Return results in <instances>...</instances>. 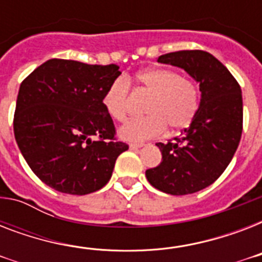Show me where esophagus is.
<instances>
[{
  "label": "esophagus",
  "instance_id": "34e87169",
  "mask_svg": "<svg viewBox=\"0 0 262 262\" xmlns=\"http://www.w3.org/2000/svg\"><path fill=\"white\" fill-rule=\"evenodd\" d=\"M141 147H144L143 143H132L130 144L132 149H137V148H141Z\"/></svg>",
  "mask_w": 262,
  "mask_h": 262
}]
</instances>
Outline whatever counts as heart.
Instances as JSON below:
<instances>
[{
    "instance_id": "obj_1",
    "label": "heart",
    "mask_w": 262,
    "mask_h": 262,
    "mask_svg": "<svg viewBox=\"0 0 262 262\" xmlns=\"http://www.w3.org/2000/svg\"><path fill=\"white\" fill-rule=\"evenodd\" d=\"M139 87L151 99L147 104V117L133 119L121 127L119 135L127 141H145L166 130H181L193 121L200 104V94L191 80L168 68H151L136 76ZM130 81L125 76L114 79L103 95L107 113L119 122L130 114Z\"/></svg>"
}]
</instances>
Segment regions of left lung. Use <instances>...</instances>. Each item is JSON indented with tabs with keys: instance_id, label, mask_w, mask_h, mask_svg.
Here are the masks:
<instances>
[{
	"instance_id": "8db88e82",
	"label": "left lung",
	"mask_w": 262,
	"mask_h": 262,
	"mask_svg": "<svg viewBox=\"0 0 262 262\" xmlns=\"http://www.w3.org/2000/svg\"><path fill=\"white\" fill-rule=\"evenodd\" d=\"M158 62L186 71L200 83L201 100L190 126L167 144H156L162 163L147 170L145 177L152 186L167 194H191L223 174L239 145L242 92L227 68L207 51H174L160 55Z\"/></svg>"
}]
</instances>
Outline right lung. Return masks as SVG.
<instances>
[{"label":"right lung","instance_id":"obj_1","mask_svg":"<svg viewBox=\"0 0 262 262\" xmlns=\"http://www.w3.org/2000/svg\"><path fill=\"white\" fill-rule=\"evenodd\" d=\"M118 65L53 58L23 80L13 118L14 139L42 182L68 194L102 189L129 145L115 139L103 95Z\"/></svg>","mask_w":262,"mask_h":262}]
</instances>
